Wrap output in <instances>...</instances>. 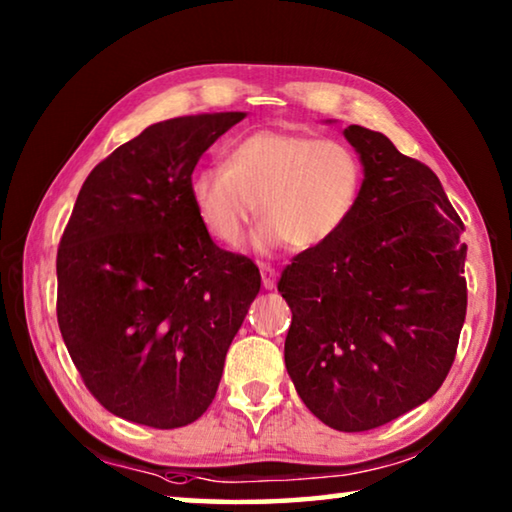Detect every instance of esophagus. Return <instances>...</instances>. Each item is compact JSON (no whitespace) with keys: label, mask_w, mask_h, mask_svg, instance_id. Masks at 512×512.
Here are the masks:
<instances>
[{"label":"esophagus","mask_w":512,"mask_h":512,"mask_svg":"<svg viewBox=\"0 0 512 512\" xmlns=\"http://www.w3.org/2000/svg\"><path fill=\"white\" fill-rule=\"evenodd\" d=\"M259 273H262V287L273 289L275 287V269L269 264H259Z\"/></svg>","instance_id":"34e87169"}]
</instances>
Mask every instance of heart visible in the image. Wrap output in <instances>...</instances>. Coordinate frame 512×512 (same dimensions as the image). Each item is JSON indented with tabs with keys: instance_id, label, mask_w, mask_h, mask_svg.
Masks as SVG:
<instances>
[{
	"instance_id": "b5f03b06",
	"label": "heart",
	"mask_w": 512,
	"mask_h": 512,
	"mask_svg": "<svg viewBox=\"0 0 512 512\" xmlns=\"http://www.w3.org/2000/svg\"><path fill=\"white\" fill-rule=\"evenodd\" d=\"M360 189L362 161L346 143L278 129L230 143L223 168H200L189 180L193 212L221 246H237L257 205L262 250L328 243L351 218Z\"/></svg>"
}]
</instances>
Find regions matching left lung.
Segmentation results:
<instances>
[{
  "instance_id": "left-lung-1",
  "label": "left lung",
  "mask_w": 512,
  "mask_h": 512,
  "mask_svg": "<svg viewBox=\"0 0 512 512\" xmlns=\"http://www.w3.org/2000/svg\"><path fill=\"white\" fill-rule=\"evenodd\" d=\"M364 180L351 218L300 253L278 291L291 307L289 378L323 424L371 431L444 383L467 312L462 225L431 168L351 125Z\"/></svg>"
}]
</instances>
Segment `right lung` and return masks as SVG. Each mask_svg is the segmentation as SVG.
Masks as SVG:
<instances>
[{
    "label": "right lung",
    "instance_id": "right-lung-1",
    "mask_svg": "<svg viewBox=\"0 0 512 512\" xmlns=\"http://www.w3.org/2000/svg\"><path fill=\"white\" fill-rule=\"evenodd\" d=\"M243 118L154 123L81 186L56 255V316L88 392L116 417L180 428L214 401L262 278L205 232L189 180L202 152Z\"/></svg>",
    "mask_w": 512,
    "mask_h": 512
}]
</instances>
